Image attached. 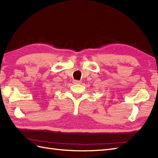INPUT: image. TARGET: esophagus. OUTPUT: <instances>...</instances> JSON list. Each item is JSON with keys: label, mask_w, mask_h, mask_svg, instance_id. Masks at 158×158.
Wrapping results in <instances>:
<instances>
[{"label": "esophagus", "mask_w": 158, "mask_h": 158, "mask_svg": "<svg viewBox=\"0 0 158 158\" xmlns=\"http://www.w3.org/2000/svg\"><path fill=\"white\" fill-rule=\"evenodd\" d=\"M73 83L74 84H79L81 83V81H77V80H73Z\"/></svg>", "instance_id": "obj_1"}]
</instances>
